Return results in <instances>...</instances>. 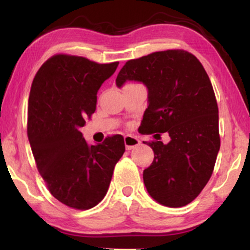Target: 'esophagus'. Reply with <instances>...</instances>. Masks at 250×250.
I'll return each mask as SVG.
<instances>
[{
    "instance_id": "1",
    "label": "esophagus",
    "mask_w": 250,
    "mask_h": 250,
    "mask_svg": "<svg viewBox=\"0 0 250 250\" xmlns=\"http://www.w3.org/2000/svg\"><path fill=\"white\" fill-rule=\"evenodd\" d=\"M125 145L126 150H132L133 147L138 146L140 145V140L137 138L132 137V135H125Z\"/></svg>"
}]
</instances>
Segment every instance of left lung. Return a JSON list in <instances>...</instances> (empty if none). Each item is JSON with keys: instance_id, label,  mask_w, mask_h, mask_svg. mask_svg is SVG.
Listing matches in <instances>:
<instances>
[{"instance_id": "1", "label": "left lung", "mask_w": 250, "mask_h": 250, "mask_svg": "<svg viewBox=\"0 0 250 250\" xmlns=\"http://www.w3.org/2000/svg\"><path fill=\"white\" fill-rule=\"evenodd\" d=\"M126 80L142 82L149 91L141 132H167L171 138L167 145L146 142L154 152L153 162L143 171L147 192L164 206L188 205L209 181L221 146L217 101L208 75L193 54L167 49L126 62L117 86Z\"/></svg>"}]
</instances>
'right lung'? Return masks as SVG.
Returning <instances> with one entry per match:
<instances>
[{"instance_id": "right-lung-1", "label": "right lung", "mask_w": 250, "mask_h": 250, "mask_svg": "<svg viewBox=\"0 0 250 250\" xmlns=\"http://www.w3.org/2000/svg\"><path fill=\"white\" fill-rule=\"evenodd\" d=\"M118 64L57 54L33 79L27 111L29 145L48 191L71 208L89 209L103 200L125 153L121 134L91 146L79 131L91 119L97 91Z\"/></svg>"}]
</instances>
